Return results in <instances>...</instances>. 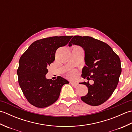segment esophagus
Segmentation results:
<instances>
[{"label": "esophagus", "mask_w": 132, "mask_h": 132, "mask_svg": "<svg viewBox=\"0 0 132 132\" xmlns=\"http://www.w3.org/2000/svg\"><path fill=\"white\" fill-rule=\"evenodd\" d=\"M70 83L72 86L74 87H77L78 85V84L77 83H75V82H70Z\"/></svg>", "instance_id": "esophagus-1"}]
</instances>
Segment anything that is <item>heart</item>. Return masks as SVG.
Wrapping results in <instances>:
<instances>
[{"label":"heart","instance_id":"obj_1","mask_svg":"<svg viewBox=\"0 0 132 132\" xmlns=\"http://www.w3.org/2000/svg\"><path fill=\"white\" fill-rule=\"evenodd\" d=\"M76 75H77V72L74 70L70 71L68 74V77L70 78H74L75 77H76Z\"/></svg>","mask_w":132,"mask_h":132}]
</instances>
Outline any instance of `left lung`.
<instances>
[{
    "label": "left lung",
    "instance_id": "obj_1",
    "mask_svg": "<svg viewBox=\"0 0 132 132\" xmlns=\"http://www.w3.org/2000/svg\"><path fill=\"white\" fill-rule=\"evenodd\" d=\"M72 45L83 47L87 66L82 70V77L94 82L93 85L88 81L82 83L88 89L81 99L90 105L102 104L112 95L118 85L121 72L120 59L107 44L92 37L75 36L69 46Z\"/></svg>",
    "mask_w": 132,
    "mask_h": 132
}]
</instances>
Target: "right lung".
Wrapping results in <instances>:
<instances>
[{"label": "right lung", "mask_w": 132, "mask_h": 132, "mask_svg": "<svg viewBox=\"0 0 132 132\" xmlns=\"http://www.w3.org/2000/svg\"><path fill=\"white\" fill-rule=\"evenodd\" d=\"M72 36H54L33 43L21 56L17 70L18 82L28 102L37 108L47 107L55 103L62 87L69 83L58 76L53 80L47 79V68L55 60V52L68 44Z\"/></svg>", "instance_id": "add662e5"}]
</instances>
